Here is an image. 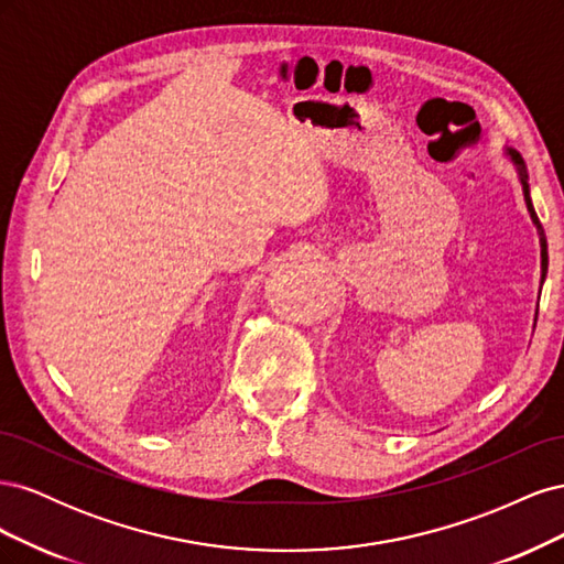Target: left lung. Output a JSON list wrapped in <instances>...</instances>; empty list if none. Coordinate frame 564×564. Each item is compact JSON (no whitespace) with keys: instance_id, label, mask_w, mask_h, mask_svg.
Returning <instances> with one entry per match:
<instances>
[{"instance_id":"left-lung-1","label":"left lung","mask_w":564,"mask_h":564,"mask_svg":"<svg viewBox=\"0 0 564 564\" xmlns=\"http://www.w3.org/2000/svg\"><path fill=\"white\" fill-rule=\"evenodd\" d=\"M510 158H513V162H516V164H518V169H520V181H522V187H524V202H527V209H529V214H532V220H534L536 228H539V237H541V270H543V278H545V270H549V242H545L543 226H541V220H539V216H536V212H534V207H532V199H529L527 166H524V162H522V158L518 155V152H510Z\"/></svg>"}]
</instances>
